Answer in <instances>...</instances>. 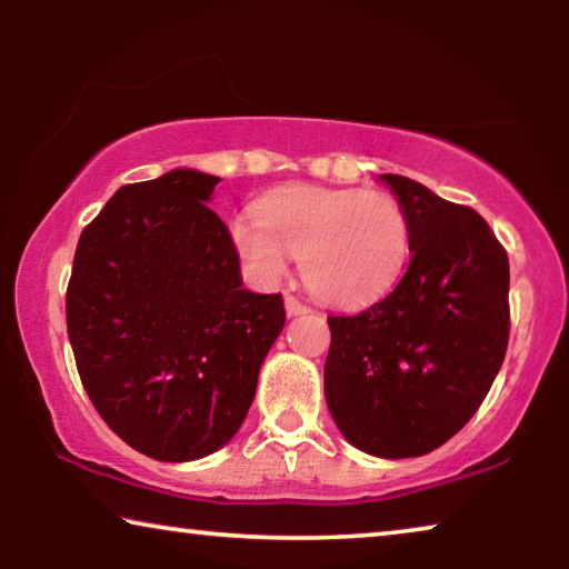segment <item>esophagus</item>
<instances>
[{"mask_svg": "<svg viewBox=\"0 0 569 569\" xmlns=\"http://www.w3.org/2000/svg\"><path fill=\"white\" fill-rule=\"evenodd\" d=\"M283 303H286V311H288V316H298V313H306V311H308V306L298 301L296 296H286V298H283Z\"/></svg>", "mask_w": 569, "mask_h": 569, "instance_id": "34e87169", "label": "esophagus"}]
</instances>
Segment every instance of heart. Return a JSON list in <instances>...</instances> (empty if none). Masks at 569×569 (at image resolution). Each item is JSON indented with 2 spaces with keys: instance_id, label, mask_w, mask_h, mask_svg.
Here are the masks:
<instances>
[{
  "instance_id": "1",
  "label": "heart",
  "mask_w": 569,
  "mask_h": 569,
  "mask_svg": "<svg viewBox=\"0 0 569 569\" xmlns=\"http://www.w3.org/2000/svg\"><path fill=\"white\" fill-rule=\"evenodd\" d=\"M258 216H238L230 240L261 283H278L301 258L308 291L331 306L381 298L407 266L411 228L389 192L288 186L258 200Z\"/></svg>"
}]
</instances>
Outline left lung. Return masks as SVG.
I'll use <instances>...</instances> for the list:
<instances>
[{
  "label": "left lung",
  "mask_w": 569,
  "mask_h": 569,
  "mask_svg": "<svg viewBox=\"0 0 569 569\" xmlns=\"http://www.w3.org/2000/svg\"><path fill=\"white\" fill-rule=\"evenodd\" d=\"M409 218L397 288L356 316H329L326 403L356 449L421 457L475 417L509 341V261L477 210L421 182L381 176Z\"/></svg>",
  "instance_id": "left-lung-1"
}]
</instances>
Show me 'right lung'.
Here are the masks:
<instances>
[{
    "mask_svg": "<svg viewBox=\"0 0 569 569\" xmlns=\"http://www.w3.org/2000/svg\"><path fill=\"white\" fill-rule=\"evenodd\" d=\"M216 176L122 186L82 230L67 333L82 387L124 445L160 461L226 447L286 323L281 293L243 288Z\"/></svg>",
    "mask_w": 569,
    "mask_h": 569,
    "instance_id": "add662e5",
    "label": "right lung"
}]
</instances>
